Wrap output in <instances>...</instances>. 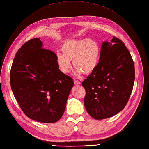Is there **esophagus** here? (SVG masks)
<instances>
[{"label": "esophagus", "instance_id": "34e87169", "mask_svg": "<svg viewBox=\"0 0 149 149\" xmlns=\"http://www.w3.org/2000/svg\"><path fill=\"white\" fill-rule=\"evenodd\" d=\"M74 83L75 85H79L80 84V82L77 80H74Z\"/></svg>", "mask_w": 149, "mask_h": 149}]
</instances>
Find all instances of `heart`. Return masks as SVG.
<instances>
[{
	"mask_svg": "<svg viewBox=\"0 0 149 149\" xmlns=\"http://www.w3.org/2000/svg\"><path fill=\"white\" fill-rule=\"evenodd\" d=\"M62 54H57V62L63 73H68L72 61L75 74L80 77L82 72L89 74L97 67L101 55L100 44L94 39H74L65 41L61 47Z\"/></svg>",
	"mask_w": 149,
	"mask_h": 149,
	"instance_id": "b5f03b06",
	"label": "heart"
}]
</instances>
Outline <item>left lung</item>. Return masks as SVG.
I'll return each instance as SVG.
<instances>
[{"label":"left lung","instance_id":"1","mask_svg":"<svg viewBox=\"0 0 149 149\" xmlns=\"http://www.w3.org/2000/svg\"><path fill=\"white\" fill-rule=\"evenodd\" d=\"M134 78V62L124 42L115 36L110 42H102L97 67L81 84L88 113L101 120L122 111L133 91Z\"/></svg>","mask_w":149,"mask_h":149}]
</instances>
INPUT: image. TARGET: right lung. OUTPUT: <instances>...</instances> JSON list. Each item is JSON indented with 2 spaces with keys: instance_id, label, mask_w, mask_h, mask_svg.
I'll return each instance as SVG.
<instances>
[{
  "instance_id": "add662e5",
  "label": "right lung",
  "mask_w": 149,
  "mask_h": 149,
  "mask_svg": "<svg viewBox=\"0 0 149 149\" xmlns=\"http://www.w3.org/2000/svg\"><path fill=\"white\" fill-rule=\"evenodd\" d=\"M57 57L34 38L22 46L12 64L10 83L16 100L29 118L39 122L60 119L74 85L60 71Z\"/></svg>"
}]
</instances>
